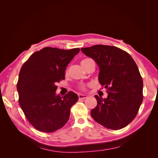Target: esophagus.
Segmentation results:
<instances>
[{
	"label": "esophagus",
	"mask_w": 158,
	"mask_h": 158,
	"mask_svg": "<svg viewBox=\"0 0 158 158\" xmlns=\"http://www.w3.org/2000/svg\"><path fill=\"white\" fill-rule=\"evenodd\" d=\"M79 99H85L88 97V95H84V94H79L78 95Z\"/></svg>",
	"instance_id": "esophagus-1"
}]
</instances>
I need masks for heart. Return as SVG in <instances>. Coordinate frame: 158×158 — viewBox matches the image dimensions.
I'll return each mask as SVG.
<instances>
[{
    "label": "heart",
    "instance_id": "obj_1",
    "mask_svg": "<svg viewBox=\"0 0 158 158\" xmlns=\"http://www.w3.org/2000/svg\"><path fill=\"white\" fill-rule=\"evenodd\" d=\"M90 60H92V59H84V60H82V61H81V64H85V63H87L88 61H89ZM66 73H67V70H66ZM80 88L82 89H85V86H84V85H81L80 86Z\"/></svg>",
    "mask_w": 158,
    "mask_h": 158
}]
</instances>
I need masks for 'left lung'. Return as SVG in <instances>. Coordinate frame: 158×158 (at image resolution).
<instances>
[{"label":"left lung","mask_w":158,"mask_h":158,"mask_svg":"<svg viewBox=\"0 0 158 158\" xmlns=\"http://www.w3.org/2000/svg\"><path fill=\"white\" fill-rule=\"evenodd\" d=\"M81 51L96 62L99 82L108 94L103 99L94 95L98 104L91 115L107 128L125 127L136 117L143 100V80L135 60L114 46L96 45Z\"/></svg>","instance_id":"left-lung-1"}]
</instances>
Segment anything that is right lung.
I'll list each match as a JSON object with an SVG mask.
<instances>
[{"label":"right lung","mask_w":158,"mask_h":158,"mask_svg":"<svg viewBox=\"0 0 158 158\" xmlns=\"http://www.w3.org/2000/svg\"><path fill=\"white\" fill-rule=\"evenodd\" d=\"M80 51L47 47L33 53L19 73L18 102L27 121L37 130L53 132L64 126L70 108L78 100L73 92L56 95V84L64 80L66 66Z\"/></svg>","instance_id":"1"}]
</instances>
